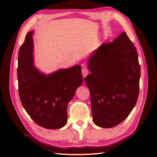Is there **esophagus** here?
<instances>
[{"mask_svg": "<svg viewBox=\"0 0 157 157\" xmlns=\"http://www.w3.org/2000/svg\"><path fill=\"white\" fill-rule=\"evenodd\" d=\"M82 75H83V77H84V78H85V77L88 74L89 71H88V69L87 68L83 67V68H82Z\"/></svg>", "mask_w": 157, "mask_h": 157, "instance_id": "34e87169", "label": "esophagus"}]
</instances>
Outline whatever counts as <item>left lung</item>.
Here are the masks:
<instances>
[{
    "instance_id": "left-lung-1",
    "label": "left lung",
    "mask_w": 157,
    "mask_h": 157,
    "mask_svg": "<svg viewBox=\"0 0 157 157\" xmlns=\"http://www.w3.org/2000/svg\"><path fill=\"white\" fill-rule=\"evenodd\" d=\"M85 82L90 93L93 121L101 128L119 125L134 108L140 66L136 48L125 32L102 43L89 58Z\"/></svg>"
}]
</instances>
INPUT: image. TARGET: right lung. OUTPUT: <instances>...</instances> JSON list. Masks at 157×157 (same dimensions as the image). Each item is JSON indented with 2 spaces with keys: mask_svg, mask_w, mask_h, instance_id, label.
I'll return each instance as SVG.
<instances>
[{
  "mask_svg": "<svg viewBox=\"0 0 157 157\" xmlns=\"http://www.w3.org/2000/svg\"><path fill=\"white\" fill-rule=\"evenodd\" d=\"M33 33H28L18 53L20 100L36 124L57 129L67 122L68 103L82 83L81 66L61 69L48 75L42 73L34 64Z\"/></svg>",
  "mask_w": 157,
  "mask_h": 157,
  "instance_id": "add662e5",
  "label": "right lung"
}]
</instances>
